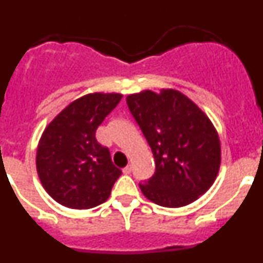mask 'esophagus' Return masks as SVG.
Returning <instances> with one entry per match:
<instances>
[{"label":"esophagus","mask_w":263,"mask_h":263,"mask_svg":"<svg viewBox=\"0 0 263 263\" xmlns=\"http://www.w3.org/2000/svg\"><path fill=\"white\" fill-rule=\"evenodd\" d=\"M122 173L126 174V175H129V174L132 173V166H126V167H125V168L122 170Z\"/></svg>","instance_id":"esophagus-1"}]
</instances>
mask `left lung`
<instances>
[{"label": "left lung", "mask_w": 263, "mask_h": 263, "mask_svg": "<svg viewBox=\"0 0 263 263\" xmlns=\"http://www.w3.org/2000/svg\"><path fill=\"white\" fill-rule=\"evenodd\" d=\"M129 110L152 147L155 173L139 188L166 208L191 204L215 182L221 162L215 126L192 100L175 89L126 97Z\"/></svg>", "instance_id": "obj_1"}]
</instances>
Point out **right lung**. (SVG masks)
Listing matches in <instances>:
<instances>
[{
  "instance_id": "add662e5",
  "label": "right lung",
  "mask_w": 263,
  "mask_h": 263,
  "mask_svg": "<svg viewBox=\"0 0 263 263\" xmlns=\"http://www.w3.org/2000/svg\"><path fill=\"white\" fill-rule=\"evenodd\" d=\"M122 99L120 93H89L63 109L41 137L36 171L47 194L72 210H89L108 200L121 170L96 130Z\"/></svg>"
}]
</instances>
